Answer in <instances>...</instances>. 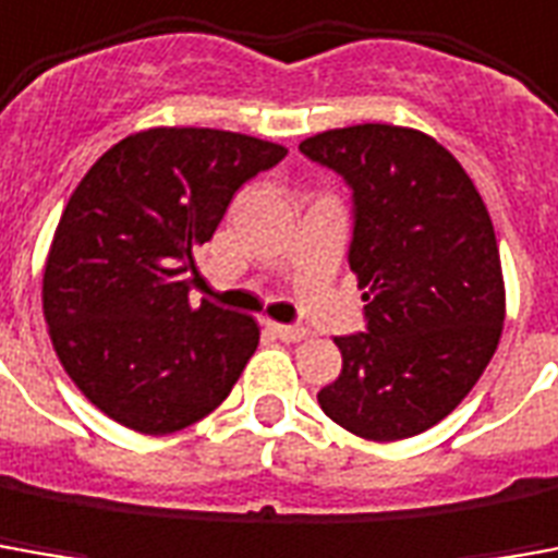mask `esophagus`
<instances>
[{
	"mask_svg": "<svg viewBox=\"0 0 558 558\" xmlns=\"http://www.w3.org/2000/svg\"><path fill=\"white\" fill-rule=\"evenodd\" d=\"M266 326L271 329L275 338L287 341V344H290V341H302V338L307 335V329H302V326H287V323H271V319H268Z\"/></svg>",
	"mask_w": 558,
	"mask_h": 558,
	"instance_id": "obj_1",
	"label": "esophagus"
}]
</instances>
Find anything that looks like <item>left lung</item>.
<instances>
[{"mask_svg": "<svg viewBox=\"0 0 558 558\" xmlns=\"http://www.w3.org/2000/svg\"><path fill=\"white\" fill-rule=\"evenodd\" d=\"M353 186L356 275L368 332L341 335L323 414L365 441L426 432L481 380L505 329V275L489 211L459 159L392 123L326 130L299 144Z\"/></svg>", "mask_w": 558, "mask_h": 558, "instance_id": "left-lung-1", "label": "left lung"}]
</instances>
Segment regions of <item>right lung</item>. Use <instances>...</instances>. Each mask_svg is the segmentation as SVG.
Listing matches in <instances>:
<instances>
[{"label":"right lung","instance_id":"right-lung-1","mask_svg":"<svg viewBox=\"0 0 558 558\" xmlns=\"http://www.w3.org/2000/svg\"><path fill=\"white\" fill-rule=\"evenodd\" d=\"M283 157V144L241 132L154 126L81 178L50 241L41 311L65 374L114 423L169 435L232 392L259 326L190 305L186 275L235 190Z\"/></svg>","mask_w":558,"mask_h":558}]
</instances>
